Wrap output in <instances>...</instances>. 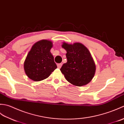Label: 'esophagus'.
<instances>
[{"label": "esophagus", "instance_id": "obj_1", "mask_svg": "<svg viewBox=\"0 0 124 124\" xmlns=\"http://www.w3.org/2000/svg\"><path fill=\"white\" fill-rule=\"evenodd\" d=\"M62 63H60V64H57V67H58V68H61V67L62 66Z\"/></svg>", "mask_w": 124, "mask_h": 124}]
</instances>
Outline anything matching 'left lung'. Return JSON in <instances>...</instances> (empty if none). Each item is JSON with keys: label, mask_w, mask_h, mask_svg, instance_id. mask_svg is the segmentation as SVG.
I'll use <instances>...</instances> for the list:
<instances>
[{"label": "left lung", "mask_w": 124, "mask_h": 124, "mask_svg": "<svg viewBox=\"0 0 124 124\" xmlns=\"http://www.w3.org/2000/svg\"><path fill=\"white\" fill-rule=\"evenodd\" d=\"M62 47L67 51V62L60 68L66 79L78 86L88 84L94 75L95 65L89 50L80 43L64 42Z\"/></svg>", "instance_id": "obj_1"}]
</instances>
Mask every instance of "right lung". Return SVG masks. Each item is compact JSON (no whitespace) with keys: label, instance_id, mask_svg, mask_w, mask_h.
<instances>
[{"label":"right lung","instance_id":"add662e5","mask_svg":"<svg viewBox=\"0 0 124 124\" xmlns=\"http://www.w3.org/2000/svg\"><path fill=\"white\" fill-rule=\"evenodd\" d=\"M53 44L50 41L42 40L32 46L25 60L24 67L27 76L34 81H40L50 76L57 68L50 53Z\"/></svg>","mask_w":124,"mask_h":124}]
</instances>
